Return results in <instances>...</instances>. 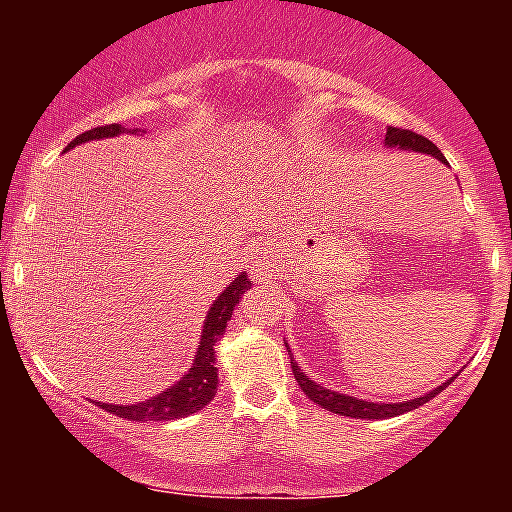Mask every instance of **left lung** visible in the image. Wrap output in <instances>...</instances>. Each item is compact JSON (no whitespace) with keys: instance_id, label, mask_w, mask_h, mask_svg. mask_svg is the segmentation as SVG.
<instances>
[{"instance_id":"obj_1","label":"left lung","mask_w":512,"mask_h":512,"mask_svg":"<svg viewBox=\"0 0 512 512\" xmlns=\"http://www.w3.org/2000/svg\"><path fill=\"white\" fill-rule=\"evenodd\" d=\"M385 146L387 149L414 151V154L431 156V158H436V161L443 163V166H448V158L440 154V149L431 142V139L421 137V134H416V132H409V129L387 127ZM286 349H289V344H286ZM291 370H293V378H296V383L301 385V390L305 392V397L313 399L317 407L332 411V414H339V416H351V419H390V416L407 414V411L419 409L421 404L431 402L438 392H443L445 387L452 383V378L445 380L443 385L433 387V390L426 392V395L407 399V402H370V399L342 395V392L327 390V387L315 383V380H310L308 375L301 370V366L293 361V356H291Z\"/></svg>"}]
</instances>
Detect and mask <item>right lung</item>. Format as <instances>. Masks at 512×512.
I'll use <instances>...</instances> for the list:
<instances>
[{"label":"right lung","instance_id":"1","mask_svg":"<svg viewBox=\"0 0 512 512\" xmlns=\"http://www.w3.org/2000/svg\"><path fill=\"white\" fill-rule=\"evenodd\" d=\"M125 132L139 134L144 132V129H125L122 125L93 127L88 129V132L79 134L74 142H69L64 151L74 149V146L86 144V142L120 137V134ZM250 286L252 284L248 274L240 272L236 279H233L231 284L219 293V298L211 303L207 320H204V327H202V339H199L195 356H192V368L182 375L178 383L166 387L161 395L144 399V402H137V404L96 402L98 407L127 421H175L207 407L216 395V387H219V368H216V351H214L216 342L223 337L228 320L233 317V310H236L240 298H243V293L248 291Z\"/></svg>","mask_w":512,"mask_h":512}]
</instances>
